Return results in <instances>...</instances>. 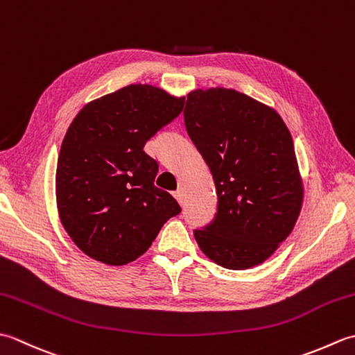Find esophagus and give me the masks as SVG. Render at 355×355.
Masks as SVG:
<instances>
[{"label": "esophagus", "instance_id": "esophagus-1", "mask_svg": "<svg viewBox=\"0 0 355 355\" xmlns=\"http://www.w3.org/2000/svg\"><path fill=\"white\" fill-rule=\"evenodd\" d=\"M173 197H175V200L180 202V205H182L183 206V192L182 191H175V192H173Z\"/></svg>", "mask_w": 355, "mask_h": 355}]
</instances>
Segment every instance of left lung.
<instances>
[{"mask_svg": "<svg viewBox=\"0 0 355 355\" xmlns=\"http://www.w3.org/2000/svg\"><path fill=\"white\" fill-rule=\"evenodd\" d=\"M183 114L218 195L214 221L193 232L201 252L229 270L259 266L290 235L304 201L288 128L273 108L227 88L191 92Z\"/></svg>", "mask_w": 355, "mask_h": 355, "instance_id": "left-lung-1", "label": "left lung"}]
</instances>
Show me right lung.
<instances>
[{
    "mask_svg": "<svg viewBox=\"0 0 355 355\" xmlns=\"http://www.w3.org/2000/svg\"><path fill=\"white\" fill-rule=\"evenodd\" d=\"M184 97L134 84L87 103L73 119L56 168L65 232L89 258L125 266L145 253L182 207L154 180L143 148L183 111Z\"/></svg>",
    "mask_w": 355,
    "mask_h": 355,
    "instance_id": "obj_1",
    "label": "right lung"
}]
</instances>
